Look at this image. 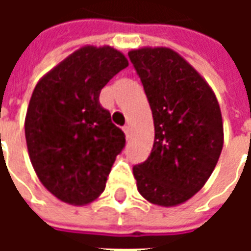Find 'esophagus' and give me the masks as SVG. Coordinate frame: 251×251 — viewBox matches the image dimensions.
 I'll return each instance as SVG.
<instances>
[{
	"mask_svg": "<svg viewBox=\"0 0 251 251\" xmlns=\"http://www.w3.org/2000/svg\"><path fill=\"white\" fill-rule=\"evenodd\" d=\"M122 130H124V133H125L126 138H129V137H130V131H131L130 126H129V125L124 126V127H122Z\"/></svg>",
	"mask_w": 251,
	"mask_h": 251,
	"instance_id": "1",
	"label": "esophagus"
}]
</instances>
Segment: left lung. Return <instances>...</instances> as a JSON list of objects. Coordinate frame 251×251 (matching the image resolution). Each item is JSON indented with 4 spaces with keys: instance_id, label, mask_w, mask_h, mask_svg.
Returning a JSON list of instances; mask_svg holds the SVG:
<instances>
[{
    "instance_id": "left-lung-1",
    "label": "left lung",
    "mask_w": 251,
    "mask_h": 251,
    "mask_svg": "<svg viewBox=\"0 0 251 251\" xmlns=\"http://www.w3.org/2000/svg\"><path fill=\"white\" fill-rule=\"evenodd\" d=\"M129 57L151 104L152 152L133 168L137 189L152 204L175 207L210 179L223 148L215 94L184 57L167 47H142Z\"/></svg>"
}]
</instances>
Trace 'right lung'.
Here are the masks:
<instances>
[{
  "instance_id": "add662e5",
  "label": "right lung",
  "mask_w": 251,
  "mask_h": 251,
  "mask_svg": "<svg viewBox=\"0 0 251 251\" xmlns=\"http://www.w3.org/2000/svg\"><path fill=\"white\" fill-rule=\"evenodd\" d=\"M129 66L110 46H84L36 84L25 138L37 177L55 198L84 205L103 192L125 134L99 103L100 90Z\"/></svg>"
}]
</instances>
